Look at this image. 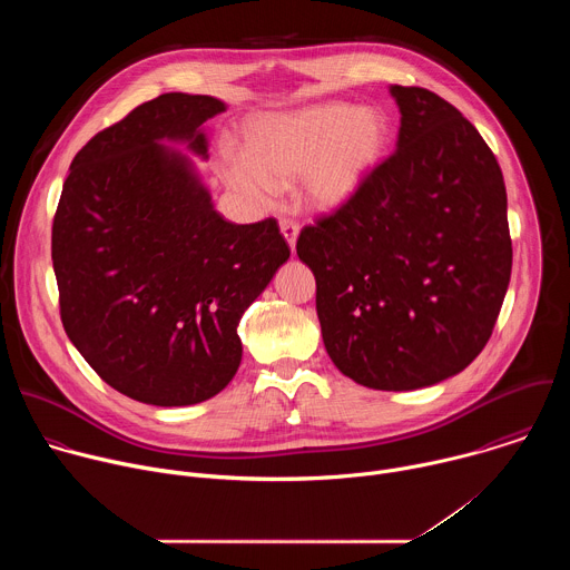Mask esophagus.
Returning a JSON list of instances; mask_svg holds the SVG:
<instances>
[{
  "label": "esophagus",
  "mask_w": 570,
  "mask_h": 570,
  "mask_svg": "<svg viewBox=\"0 0 570 570\" xmlns=\"http://www.w3.org/2000/svg\"><path fill=\"white\" fill-rule=\"evenodd\" d=\"M279 229H282L286 243L291 246V250H295V240H297V234H299V225L295 220H291V218H282L279 220Z\"/></svg>",
  "instance_id": "esophagus-1"
}]
</instances>
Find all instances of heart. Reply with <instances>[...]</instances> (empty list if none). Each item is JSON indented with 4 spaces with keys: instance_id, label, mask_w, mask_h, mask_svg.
<instances>
[{
    "instance_id": "obj_1",
    "label": "heart",
    "mask_w": 570,
    "mask_h": 570,
    "mask_svg": "<svg viewBox=\"0 0 570 570\" xmlns=\"http://www.w3.org/2000/svg\"><path fill=\"white\" fill-rule=\"evenodd\" d=\"M387 141L374 108L320 104L253 121L246 150H223L227 185L255 207H271L295 176L297 196L313 209H336L365 183Z\"/></svg>"
}]
</instances>
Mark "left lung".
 <instances>
[{
	"mask_svg": "<svg viewBox=\"0 0 570 570\" xmlns=\"http://www.w3.org/2000/svg\"><path fill=\"white\" fill-rule=\"evenodd\" d=\"M396 150L356 194L304 225L322 341L372 390H417L462 372L490 341L510 273L508 194L492 148L458 108L392 86Z\"/></svg>",
	"mask_w": 570,
	"mask_h": 570,
	"instance_id": "left-lung-1",
	"label": "left lung"
}]
</instances>
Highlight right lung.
I'll return each mask as SVG.
<instances>
[{
	"label": "right lung",
	"mask_w": 570,
	"mask_h": 570,
	"mask_svg": "<svg viewBox=\"0 0 570 570\" xmlns=\"http://www.w3.org/2000/svg\"><path fill=\"white\" fill-rule=\"evenodd\" d=\"M225 104L169 92L76 153L51 227L62 327L90 367L150 405L218 394L240 363L238 320L291 257L275 218L225 220L189 159Z\"/></svg>",
	"instance_id": "1"
}]
</instances>
